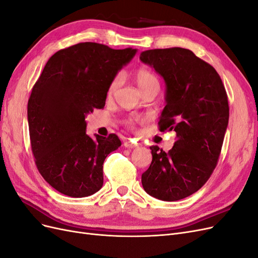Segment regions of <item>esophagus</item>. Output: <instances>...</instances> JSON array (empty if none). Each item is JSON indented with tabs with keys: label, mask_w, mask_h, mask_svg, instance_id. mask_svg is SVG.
<instances>
[{
	"label": "esophagus",
	"mask_w": 258,
	"mask_h": 258,
	"mask_svg": "<svg viewBox=\"0 0 258 258\" xmlns=\"http://www.w3.org/2000/svg\"><path fill=\"white\" fill-rule=\"evenodd\" d=\"M123 145L128 147V148H135V147H138L140 144L137 143V142H131V141H126L123 143Z\"/></svg>",
	"instance_id": "esophagus-1"
}]
</instances>
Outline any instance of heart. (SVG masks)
Instances as JSON below:
<instances>
[{
  "label": "heart",
  "instance_id": "heart-1",
  "mask_svg": "<svg viewBox=\"0 0 258 258\" xmlns=\"http://www.w3.org/2000/svg\"><path fill=\"white\" fill-rule=\"evenodd\" d=\"M134 79L139 86V88L141 89L142 92L157 87L159 88V81L158 77L156 75L151 69H148L147 67H139L136 71L134 72ZM121 81V76L120 75H116L114 76L112 81L110 82L107 86V90H106V95L107 97H111L114 95V92L117 90V88L119 87ZM126 124L130 128H135L136 127V120L134 119H128L126 121Z\"/></svg>",
  "mask_w": 258,
  "mask_h": 258
}]
</instances>
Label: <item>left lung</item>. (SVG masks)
Returning a JSON list of instances; mask_svg holds the SVG:
<instances>
[{
	"label": "left lung",
	"mask_w": 258,
	"mask_h": 258,
	"mask_svg": "<svg viewBox=\"0 0 258 258\" xmlns=\"http://www.w3.org/2000/svg\"><path fill=\"white\" fill-rule=\"evenodd\" d=\"M140 59L167 85L159 130L176 132L168 153L150 147L153 159L142 174L143 188L163 201L181 200L199 190L217 165L229 119L227 92L216 70L189 49H150Z\"/></svg>",
	"instance_id": "8db88e82"
}]
</instances>
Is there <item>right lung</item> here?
<instances>
[{
    "label": "right lung",
    "instance_id": "add662e5",
    "mask_svg": "<svg viewBox=\"0 0 258 258\" xmlns=\"http://www.w3.org/2000/svg\"><path fill=\"white\" fill-rule=\"evenodd\" d=\"M134 48L85 42L49 58L28 101L30 142L38 172L54 189L87 197L103 185V162L121 142L86 135L85 116L105 105L107 86Z\"/></svg>",
    "mask_w": 258,
    "mask_h": 258
}]
</instances>
